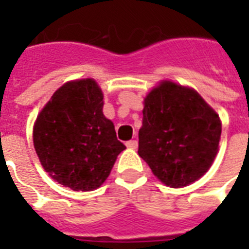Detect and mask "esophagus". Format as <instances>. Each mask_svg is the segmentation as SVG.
Segmentation results:
<instances>
[{
	"label": "esophagus",
	"mask_w": 249,
	"mask_h": 249,
	"mask_svg": "<svg viewBox=\"0 0 249 249\" xmlns=\"http://www.w3.org/2000/svg\"><path fill=\"white\" fill-rule=\"evenodd\" d=\"M126 147L128 148H132V150H136L137 147H138V142H137L136 140H132V141H128V142H126Z\"/></svg>",
	"instance_id": "obj_1"
}]
</instances>
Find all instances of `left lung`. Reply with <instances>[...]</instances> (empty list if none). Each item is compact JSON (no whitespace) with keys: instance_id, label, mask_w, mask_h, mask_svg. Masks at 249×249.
Returning <instances> with one entry per match:
<instances>
[{"instance_id":"obj_1","label":"left lung","mask_w":249,"mask_h":249,"mask_svg":"<svg viewBox=\"0 0 249 249\" xmlns=\"http://www.w3.org/2000/svg\"><path fill=\"white\" fill-rule=\"evenodd\" d=\"M220 117L193 89L164 81L144 99L138 155L172 187L193 183L218 151Z\"/></svg>"}]
</instances>
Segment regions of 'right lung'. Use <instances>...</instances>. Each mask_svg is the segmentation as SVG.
<instances>
[{
  "mask_svg": "<svg viewBox=\"0 0 249 249\" xmlns=\"http://www.w3.org/2000/svg\"><path fill=\"white\" fill-rule=\"evenodd\" d=\"M102 108L103 94L94 80L71 81L53 94L33 128L41 165L75 191L99 187L125 150Z\"/></svg>",
  "mask_w": 249,
  "mask_h": 249,
  "instance_id": "right-lung-1",
  "label": "right lung"
}]
</instances>
